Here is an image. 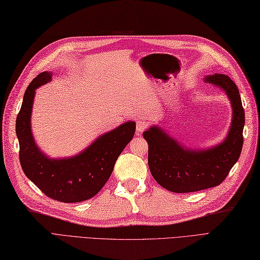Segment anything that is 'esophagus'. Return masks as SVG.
<instances>
[{
    "instance_id": "1",
    "label": "esophagus",
    "mask_w": 260,
    "mask_h": 260,
    "mask_svg": "<svg viewBox=\"0 0 260 260\" xmlns=\"http://www.w3.org/2000/svg\"><path fill=\"white\" fill-rule=\"evenodd\" d=\"M145 126H147V122L144 121H138L137 123V134H141V132L145 129Z\"/></svg>"
}]
</instances>
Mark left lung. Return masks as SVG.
<instances>
[{"mask_svg":"<svg viewBox=\"0 0 260 260\" xmlns=\"http://www.w3.org/2000/svg\"><path fill=\"white\" fill-rule=\"evenodd\" d=\"M206 84L224 91L232 106V122L220 143L206 149H193L172 138L159 125L143 132L149 144L148 163L153 179L168 191L188 193L219 185L239 159L243 149L245 112L239 90L229 76L207 75Z\"/></svg>","mask_w":260,"mask_h":260,"instance_id":"8db88e82","label":"left lung"}]
</instances>
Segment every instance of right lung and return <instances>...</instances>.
<instances>
[{
	"instance_id": "1",
	"label": "right lung",
	"mask_w": 260,
	"mask_h": 260,
	"mask_svg": "<svg viewBox=\"0 0 260 260\" xmlns=\"http://www.w3.org/2000/svg\"><path fill=\"white\" fill-rule=\"evenodd\" d=\"M52 76L49 72L41 73L24 93L16 118L20 161L25 175L48 198L77 203L93 198L109 180L118 156L135 136L136 122L126 121L99 136L78 154L49 157L35 142L30 118L36 89L50 81Z\"/></svg>"
}]
</instances>
